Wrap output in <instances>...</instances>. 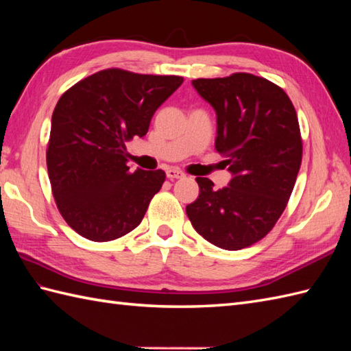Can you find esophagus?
Instances as JSON below:
<instances>
[{
	"label": "esophagus",
	"instance_id": "obj_1",
	"mask_svg": "<svg viewBox=\"0 0 351 351\" xmlns=\"http://www.w3.org/2000/svg\"><path fill=\"white\" fill-rule=\"evenodd\" d=\"M166 175H167V178L169 180H182V178H185V173L182 170H180V169H173V167H170V169H167L166 170Z\"/></svg>",
	"mask_w": 351,
	"mask_h": 351
}]
</instances>
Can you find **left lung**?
<instances>
[{"instance_id":"obj_1","label":"left lung","mask_w":351,"mask_h":351,"mask_svg":"<svg viewBox=\"0 0 351 351\" xmlns=\"http://www.w3.org/2000/svg\"><path fill=\"white\" fill-rule=\"evenodd\" d=\"M191 84L215 111V151L226 158L232 180L214 190L211 180L197 178L199 197L185 211L211 244L249 247L273 229L294 189L302 164L294 106L279 86L252 73Z\"/></svg>"}]
</instances>
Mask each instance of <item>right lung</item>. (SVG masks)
<instances>
[{
  "mask_svg": "<svg viewBox=\"0 0 351 351\" xmlns=\"http://www.w3.org/2000/svg\"><path fill=\"white\" fill-rule=\"evenodd\" d=\"M182 77L106 69L62 95L51 119L47 166L58 211L81 237L111 241L136 229L166 180L131 171L125 143L145 137Z\"/></svg>",
  "mask_w": 351,
  "mask_h": 351,
  "instance_id": "right-lung-1",
  "label": "right lung"
}]
</instances>
